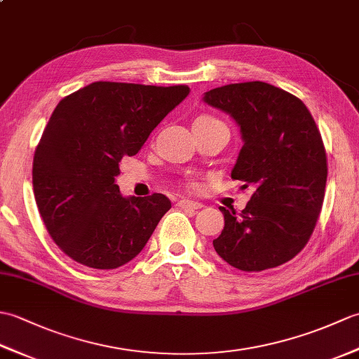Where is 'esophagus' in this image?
Segmentation results:
<instances>
[{
    "instance_id": "34e87169",
    "label": "esophagus",
    "mask_w": 359,
    "mask_h": 359,
    "mask_svg": "<svg viewBox=\"0 0 359 359\" xmlns=\"http://www.w3.org/2000/svg\"><path fill=\"white\" fill-rule=\"evenodd\" d=\"M179 207L185 208V210H201L203 205L201 202H194V201H188V199H182L179 201Z\"/></svg>"
}]
</instances>
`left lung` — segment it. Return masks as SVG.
<instances>
[{
    "instance_id": "obj_1",
    "label": "left lung",
    "mask_w": 359,
    "mask_h": 359,
    "mask_svg": "<svg viewBox=\"0 0 359 359\" xmlns=\"http://www.w3.org/2000/svg\"><path fill=\"white\" fill-rule=\"evenodd\" d=\"M203 102L241 128L243 147L231 179L253 185L242 212H224L212 245L242 271H262L293 259L306 247L323 208L327 156L307 106L264 81L233 83L205 93Z\"/></svg>"
}]
</instances>
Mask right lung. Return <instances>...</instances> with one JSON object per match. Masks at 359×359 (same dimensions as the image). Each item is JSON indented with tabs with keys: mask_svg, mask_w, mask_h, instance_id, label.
I'll return each mask as SVG.
<instances>
[{
	"mask_svg": "<svg viewBox=\"0 0 359 359\" xmlns=\"http://www.w3.org/2000/svg\"><path fill=\"white\" fill-rule=\"evenodd\" d=\"M188 94L185 85L95 81L57 104L35 149L32 184L46 230L75 262L118 269L147 245L171 201L121 196L118 165Z\"/></svg>",
	"mask_w": 359,
	"mask_h": 359,
	"instance_id": "obj_1",
	"label": "right lung"
}]
</instances>
